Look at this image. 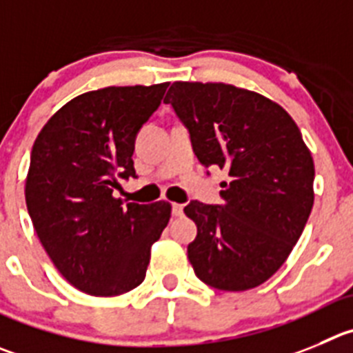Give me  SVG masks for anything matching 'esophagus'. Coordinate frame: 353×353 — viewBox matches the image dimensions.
Wrapping results in <instances>:
<instances>
[{"label":"esophagus","mask_w":353,"mask_h":353,"mask_svg":"<svg viewBox=\"0 0 353 353\" xmlns=\"http://www.w3.org/2000/svg\"><path fill=\"white\" fill-rule=\"evenodd\" d=\"M172 214L174 216H183V205L181 203H172Z\"/></svg>","instance_id":"obj_1"}]
</instances>
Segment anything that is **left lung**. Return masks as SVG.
Segmentation results:
<instances>
[{
  "mask_svg": "<svg viewBox=\"0 0 353 353\" xmlns=\"http://www.w3.org/2000/svg\"><path fill=\"white\" fill-rule=\"evenodd\" d=\"M170 104L205 167L228 169L221 205L193 200L188 245L195 275L219 291H247L285 263L314 207L315 167L291 114L258 92L174 81Z\"/></svg>",
  "mask_w": 353,
  "mask_h": 353,
  "instance_id": "obj_1",
  "label": "left lung"
}]
</instances>
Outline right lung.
<instances>
[{
    "label": "right lung",
    "instance_id": "obj_1",
    "mask_svg": "<svg viewBox=\"0 0 353 353\" xmlns=\"http://www.w3.org/2000/svg\"><path fill=\"white\" fill-rule=\"evenodd\" d=\"M169 83L106 87L71 99L34 141L26 203L39 242L65 281L90 296H118L146 276L169 202L114 199L136 177L134 143Z\"/></svg>",
    "mask_w": 353,
    "mask_h": 353
}]
</instances>
